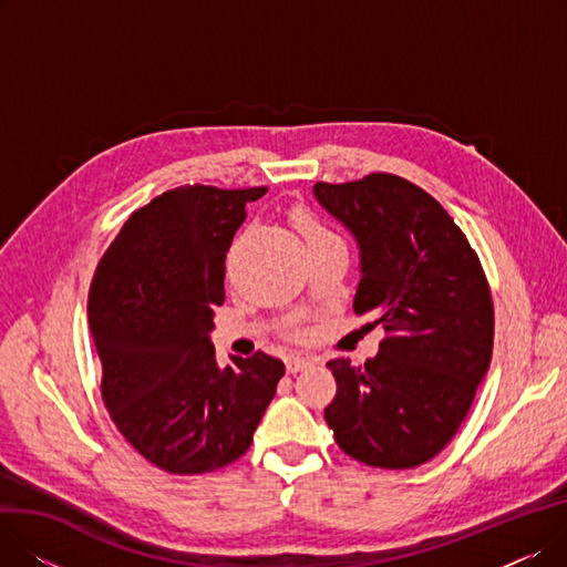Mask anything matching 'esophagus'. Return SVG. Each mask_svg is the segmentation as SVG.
I'll return each mask as SVG.
<instances>
[{"label": "esophagus", "instance_id": "obj_1", "mask_svg": "<svg viewBox=\"0 0 567 567\" xmlns=\"http://www.w3.org/2000/svg\"><path fill=\"white\" fill-rule=\"evenodd\" d=\"M315 363V359H310V355H289L287 359V372H299V370H303V368H308V365H312Z\"/></svg>", "mask_w": 567, "mask_h": 567}]
</instances>
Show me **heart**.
<instances>
[{
	"instance_id": "1",
	"label": "heart",
	"mask_w": 567,
	"mask_h": 567,
	"mask_svg": "<svg viewBox=\"0 0 567 567\" xmlns=\"http://www.w3.org/2000/svg\"><path fill=\"white\" fill-rule=\"evenodd\" d=\"M299 227H301V231H303V236L308 238V241H312V238H319V236H331V231L326 229L323 225H319L312 216H308V214H301L299 216Z\"/></svg>"
}]
</instances>
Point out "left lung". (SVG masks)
Masks as SVG:
<instances>
[{
    "label": "left lung",
    "instance_id": "obj_1",
    "mask_svg": "<svg viewBox=\"0 0 567 567\" xmlns=\"http://www.w3.org/2000/svg\"><path fill=\"white\" fill-rule=\"evenodd\" d=\"M315 197L359 241L353 312L385 331L365 365L326 363L338 393L323 419L353 460L421 466L457 434L489 370L494 306L483 264L445 208L402 176L317 182Z\"/></svg>",
    "mask_w": 567,
    "mask_h": 567
}]
</instances>
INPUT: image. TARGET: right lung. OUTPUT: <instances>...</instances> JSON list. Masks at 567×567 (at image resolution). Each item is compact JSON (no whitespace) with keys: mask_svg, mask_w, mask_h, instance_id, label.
Instances as JSON below:
<instances>
[{"mask_svg":"<svg viewBox=\"0 0 567 567\" xmlns=\"http://www.w3.org/2000/svg\"><path fill=\"white\" fill-rule=\"evenodd\" d=\"M266 190L195 184L154 197L124 223L89 287L110 419L167 473H208L241 457L285 374L264 351L218 368L208 340L231 238L246 204Z\"/></svg>","mask_w":567,"mask_h":567,"instance_id":"right-lung-1","label":"right lung"}]
</instances>
